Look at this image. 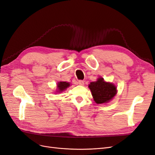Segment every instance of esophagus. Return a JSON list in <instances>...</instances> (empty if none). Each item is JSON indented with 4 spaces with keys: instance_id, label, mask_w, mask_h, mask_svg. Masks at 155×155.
Instances as JSON below:
<instances>
[{
    "instance_id": "obj_1",
    "label": "esophagus",
    "mask_w": 155,
    "mask_h": 155,
    "mask_svg": "<svg viewBox=\"0 0 155 155\" xmlns=\"http://www.w3.org/2000/svg\"><path fill=\"white\" fill-rule=\"evenodd\" d=\"M78 84L79 85H84V81L83 80H79L78 81Z\"/></svg>"
}]
</instances>
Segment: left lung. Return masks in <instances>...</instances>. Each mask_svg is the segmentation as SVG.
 I'll list each match as a JSON object with an SVG mask.
<instances>
[{
	"label": "left lung",
	"instance_id": "1",
	"mask_svg": "<svg viewBox=\"0 0 155 155\" xmlns=\"http://www.w3.org/2000/svg\"><path fill=\"white\" fill-rule=\"evenodd\" d=\"M92 92L94 100L101 104L109 101L116 94V87L112 83H107L104 78H98L97 81L91 82L88 85Z\"/></svg>",
	"mask_w": 155,
	"mask_h": 155
}]
</instances>
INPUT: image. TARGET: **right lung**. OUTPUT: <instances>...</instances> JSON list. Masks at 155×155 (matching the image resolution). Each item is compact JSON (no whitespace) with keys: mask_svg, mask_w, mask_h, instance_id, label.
<instances>
[{"mask_svg":"<svg viewBox=\"0 0 155 155\" xmlns=\"http://www.w3.org/2000/svg\"><path fill=\"white\" fill-rule=\"evenodd\" d=\"M70 86L69 83L65 82V81H61L59 82V83L58 84V92H62L64 90H65L67 87H68Z\"/></svg>","mask_w":155,"mask_h":155,"instance_id":"right-lung-1","label":"right lung"}]
</instances>
